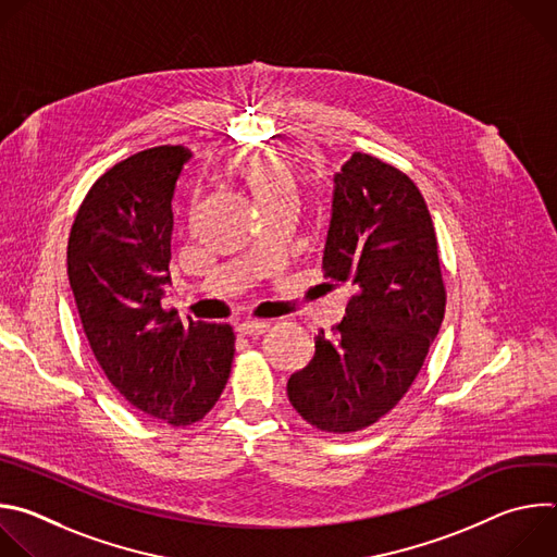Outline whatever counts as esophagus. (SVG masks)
I'll return each instance as SVG.
<instances>
[{"instance_id":"34e87169","label":"esophagus","mask_w":557,"mask_h":557,"mask_svg":"<svg viewBox=\"0 0 557 557\" xmlns=\"http://www.w3.org/2000/svg\"><path fill=\"white\" fill-rule=\"evenodd\" d=\"M269 322H243L237 324V333L245 335V337H251V335H262L269 331Z\"/></svg>"}]
</instances>
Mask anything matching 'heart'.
<instances>
[{"mask_svg": "<svg viewBox=\"0 0 557 557\" xmlns=\"http://www.w3.org/2000/svg\"><path fill=\"white\" fill-rule=\"evenodd\" d=\"M237 176L253 194L258 205L273 202L284 196H295V178L290 170L273 153H253L237 165Z\"/></svg>", "mask_w": 557, "mask_h": 557, "instance_id": "b5f03b06", "label": "heart"}]
</instances>
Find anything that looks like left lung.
Here are the masks:
<instances>
[{"label": "left lung", "instance_id": "8db88e82", "mask_svg": "<svg viewBox=\"0 0 557 557\" xmlns=\"http://www.w3.org/2000/svg\"><path fill=\"white\" fill-rule=\"evenodd\" d=\"M324 277L352 295L346 317L314 337L290 374L288 401L322 432L348 434L385 417L417 379L445 314L438 245L419 187L355 151L335 174Z\"/></svg>", "mask_w": 557, "mask_h": 557}]
</instances>
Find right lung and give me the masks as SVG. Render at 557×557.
I'll return each mask as SVG.
<instances>
[{"instance_id": "add662e5", "label": "right lung", "mask_w": 557, "mask_h": 557, "mask_svg": "<svg viewBox=\"0 0 557 557\" xmlns=\"http://www.w3.org/2000/svg\"><path fill=\"white\" fill-rule=\"evenodd\" d=\"M183 145L138 151L108 170L76 211L67 280L90 348L125 399L174 428L200 421L226 385L228 324L181 322L161 308L170 277Z\"/></svg>"}]
</instances>
